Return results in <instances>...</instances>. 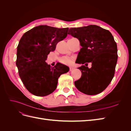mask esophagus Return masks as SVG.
Masks as SVG:
<instances>
[{
  "instance_id": "obj_1",
  "label": "esophagus",
  "mask_w": 131,
  "mask_h": 131,
  "mask_svg": "<svg viewBox=\"0 0 131 131\" xmlns=\"http://www.w3.org/2000/svg\"><path fill=\"white\" fill-rule=\"evenodd\" d=\"M74 69V68H73V67H70V71H72V70H73Z\"/></svg>"
}]
</instances>
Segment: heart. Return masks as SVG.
I'll use <instances>...</instances> for the list:
<instances>
[{
	"label": "heart",
	"mask_w": 131,
	"mask_h": 131,
	"mask_svg": "<svg viewBox=\"0 0 131 131\" xmlns=\"http://www.w3.org/2000/svg\"><path fill=\"white\" fill-rule=\"evenodd\" d=\"M72 59L69 57H64L61 59V62L64 64H70L72 63Z\"/></svg>",
	"instance_id": "1"
}]
</instances>
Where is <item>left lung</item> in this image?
Listing matches in <instances>:
<instances>
[{
  "label": "left lung",
  "mask_w": 131,
  "mask_h": 131,
  "mask_svg": "<svg viewBox=\"0 0 131 131\" xmlns=\"http://www.w3.org/2000/svg\"><path fill=\"white\" fill-rule=\"evenodd\" d=\"M68 34L77 38L82 46L75 62L92 63L91 68L84 65L79 67L82 74L74 82L75 87L86 94L100 93L114 76L118 56L113 36L109 30L96 25L71 28Z\"/></svg>",
  "instance_id": "obj_1"
}]
</instances>
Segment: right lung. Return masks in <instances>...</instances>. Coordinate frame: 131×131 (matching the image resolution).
Wrapping results in <instances>:
<instances>
[{"label": "right lung", "mask_w": 131, "mask_h": 131, "mask_svg": "<svg viewBox=\"0 0 131 131\" xmlns=\"http://www.w3.org/2000/svg\"><path fill=\"white\" fill-rule=\"evenodd\" d=\"M68 30V28L39 26L27 31L19 40L16 64L26 88L35 96L52 93L57 88L58 78L69 71V67L61 63L51 67L45 62L57 43L66 38Z\"/></svg>", "instance_id": "obj_1"}]
</instances>
